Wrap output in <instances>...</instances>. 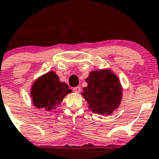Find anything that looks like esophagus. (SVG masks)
Wrapping results in <instances>:
<instances>
[{"instance_id":"1","label":"esophagus","mask_w":159,"mask_h":159,"mask_svg":"<svg viewBox=\"0 0 159 159\" xmlns=\"http://www.w3.org/2000/svg\"><path fill=\"white\" fill-rule=\"evenodd\" d=\"M81 87L78 86V87H75V88H73V90H74V92H75V93H80L81 92Z\"/></svg>"}]
</instances>
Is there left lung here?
Returning <instances> with one entry per match:
<instances>
[{
    "label": "left lung",
    "instance_id": "left-lung-1",
    "mask_svg": "<svg viewBox=\"0 0 159 159\" xmlns=\"http://www.w3.org/2000/svg\"><path fill=\"white\" fill-rule=\"evenodd\" d=\"M88 86L81 93L93 112L109 116L119 107L122 87L119 79L110 69L92 71L86 78Z\"/></svg>",
    "mask_w": 159,
    "mask_h": 159
}]
</instances>
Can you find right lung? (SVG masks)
Listing matches in <instances>:
<instances>
[{
    "label": "right lung",
    "instance_id": "1",
    "mask_svg": "<svg viewBox=\"0 0 159 159\" xmlns=\"http://www.w3.org/2000/svg\"><path fill=\"white\" fill-rule=\"evenodd\" d=\"M71 93L66 83L61 82L58 75L53 71L39 77L33 83L31 89L32 102L38 109L46 111L57 109L67 94Z\"/></svg>",
    "mask_w": 159,
    "mask_h": 159
}]
</instances>
